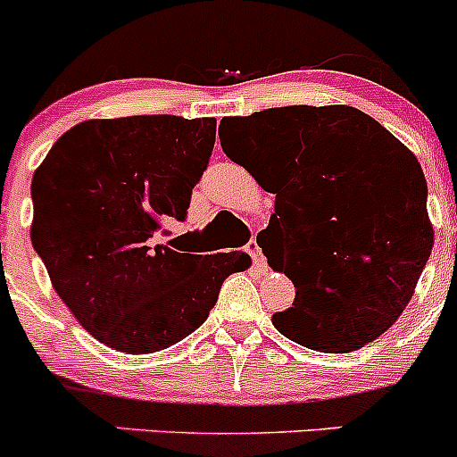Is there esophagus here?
Listing matches in <instances>:
<instances>
[{
  "label": "esophagus",
  "instance_id": "obj_1",
  "mask_svg": "<svg viewBox=\"0 0 457 457\" xmlns=\"http://www.w3.org/2000/svg\"><path fill=\"white\" fill-rule=\"evenodd\" d=\"M245 252H247V254L252 256V261L256 262V267H261V270H267L265 256H262V252H261V247H258L256 238H252V241L247 243V245H245Z\"/></svg>",
  "mask_w": 457,
  "mask_h": 457
}]
</instances>
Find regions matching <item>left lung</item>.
Masks as SVG:
<instances>
[{
  "instance_id": "1",
  "label": "left lung",
  "mask_w": 457,
  "mask_h": 457,
  "mask_svg": "<svg viewBox=\"0 0 457 457\" xmlns=\"http://www.w3.org/2000/svg\"><path fill=\"white\" fill-rule=\"evenodd\" d=\"M220 147L276 195L258 245L296 287L271 316L294 343L356 352L385 334L433 247L420 163L352 105H287L223 119Z\"/></svg>"
}]
</instances>
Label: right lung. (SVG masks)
Segmentation results:
<instances>
[{
    "mask_svg": "<svg viewBox=\"0 0 457 457\" xmlns=\"http://www.w3.org/2000/svg\"><path fill=\"white\" fill-rule=\"evenodd\" d=\"M216 119L141 114L77 123L32 177V247L77 320L99 343L152 353L199 329L245 252L159 245L183 220L210 163Z\"/></svg>",
    "mask_w": 457,
    "mask_h": 457,
    "instance_id": "right-lung-1",
    "label": "right lung"
}]
</instances>
